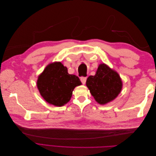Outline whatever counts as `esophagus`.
Wrapping results in <instances>:
<instances>
[{
    "label": "esophagus",
    "mask_w": 156,
    "mask_h": 156,
    "mask_svg": "<svg viewBox=\"0 0 156 156\" xmlns=\"http://www.w3.org/2000/svg\"><path fill=\"white\" fill-rule=\"evenodd\" d=\"M87 79V78L86 77H81V81L82 82V83L83 84H84L86 83Z\"/></svg>",
    "instance_id": "34e87169"
}]
</instances>
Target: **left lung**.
<instances>
[{
	"label": "left lung",
	"mask_w": 156,
	"mask_h": 156,
	"mask_svg": "<svg viewBox=\"0 0 156 156\" xmlns=\"http://www.w3.org/2000/svg\"><path fill=\"white\" fill-rule=\"evenodd\" d=\"M86 84L92 96L100 105L114 100L122 88L119 73L104 63L99 65L95 75L88 77Z\"/></svg>",
	"instance_id": "left-lung-1"
}]
</instances>
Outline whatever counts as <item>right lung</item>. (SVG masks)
Listing matches in <instances>:
<instances>
[{"label":"right lung","mask_w":156,"mask_h":156,"mask_svg":"<svg viewBox=\"0 0 156 156\" xmlns=\"http://www.w3.org/2000/svg\"><path fill=\"white\" fill-rule=\"evenodd\" d=\"M81 84L79 77L68 73L60 62L48 65L37 78V87L41 96L49 104L63 106L70 100L73 89Z\"/></svg>","instance_id":"obj_1"}]
</instances>
